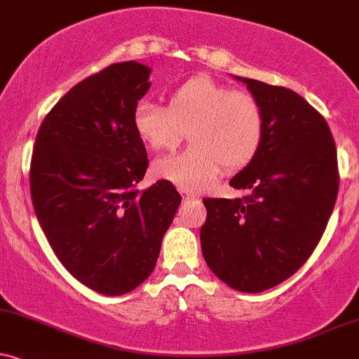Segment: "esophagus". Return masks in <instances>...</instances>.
<instances>
[{
    "instance_id": "1",
    "label": "esophagus",
    "mask_w": 359,
    "mask_h": 359,
    "mask_svg": "<svg viewBox=\"0 0 359 359\" xmlns=\"http://www.w3.org/2000/svg\"><path fill=\"white\" fill-rule=\"evenodd\" d=\"M183 200L191 203V201L200 200V195H196V193H191V191H183Z\"/></svg>"
}]
</instances>
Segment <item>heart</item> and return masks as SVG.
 Here are the masks:
<instances>
[{
	"mask_svg": "<svg viewBox=\"0 0 359 359\" xmlns=\"http://www.w3.org/2000/svg\"><path fill=\"white\" fill-rule=\"evenodd\" d=\"M136 134L154 151L175 149L188 130L191 146L158 159L156 176L196 191L220 175L242 170L259 153L264 112L259 100L242 88H230L210 77H193L172 88L168 107L141 100L133 112Z\"/></svg>",
	"mask_w": 359,
	"mask_h": 359,
	"instance_id": "heart-1",
	"label": "heart"
}]
</instances>
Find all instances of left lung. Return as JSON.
Instances as JSON below:
<instances>
[{
  "label": "left lung",
  "instance_id": "left-lung-1",
  "mask_svg": "<svg viewBox=\"0 0 359 359\" xmlns=\"http://www.w3.org/2000/svg\"><path fill=\"white\" fill-rule=\"evenodd\" d=\"M247 83L264 112L255 158L230 180L247 196L206 198L201 252L218 279L262 292L289 279L321 240L339 188L327 122L301 95L260 80Z\"/></svg>",
  "mask_w": 359,
  "mask_h": 359
}]
</instances>
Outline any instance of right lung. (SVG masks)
Segmentation results:
<instances>
[{"label":"right lung","mask_w":359,"mask_h":359,"mask_svg":"<svg viewBox=\"0 0 359 359\" xmlns=\"http://www.w3.org/2000/svg\"><path fill=\"white\" fill-rule=\"evenodd\" d=\"M149 67L109 65L72 87L38 129L29 166L33 208L63 267L88 289L122 296L154 271L181 203L170 181L144 191V142L133 112Z\"/></svg>","instance_id":"obj_1"}]
</instances>
